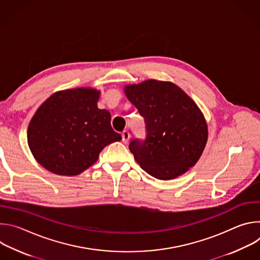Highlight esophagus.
<instances>
[{"label": "esophagus", "mask_w": 260, "mask_h": 260, "mask_svg": "<svg viewBox=\"0 0 260 260\" xmlns=\"http://www.w3.org/2000/svg\"><path fill=\"white\" fill-rule=\"evenodd\" d=\"M121 137H122V142H123L124 144H126V143L128 142L129 138H131V135H129V133H128L127 131H124V132H122Z\"/></svg>", "instance_id": "1"}]
</instances>
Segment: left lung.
I'll return each mask as SVG.
<instances>
[{
    "label": "left lung",
    "instance_id": "8db88e82",
    "mask_svg": "<svg viewBox=\"0 0 260 260\" xmlns=\"http://www.w3.org/2000/svg\"><path fill=\"white\" fill-rule=\"evenodd\" d=\"M123 90L145 119V140L128 146L140 167L156 179L172 180L196 166L208 141V124L194 101L169 81L149 79Z\"/></svg>",
    "mask_w": 260,
    "mask_h": 260
}]
</instances>
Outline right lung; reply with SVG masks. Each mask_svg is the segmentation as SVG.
Segmentation results:
<instances>
[{
	"label": "right lung",
	"instance_id": "right-lung-1",
	"mask_svg": "<svg viewBox=\"0 0 260 260\" xmlns=\"http://www.w3.org/2000/svg\"><path fill=\"white\" fill-rule=\"evenodd\" d=\"M100 94L92 87L59 90L36 111L27 127V144L47 171L79 175L98 160L107 145L121 140L111 126L109 111L98 108Z\"/></svg>",
	"mask_w": 260,
	"mask_h": 260
}]
</instances>
